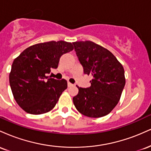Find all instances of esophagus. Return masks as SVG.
Returning <instances> with one entry per match:
<instances>
[{
    "mask_svg": "<svg viewBox=\"0 0 151 151\" xmlns=\"http://www.w3.org/2000/svg\"><path fill=\"white\" fill-rule=\"evenodd\" d=\"M67 85H68V87H70V86H73V84H71V83L70 82V81H68V82H67Z\"/></svg>",
    "mask_w": 151,
    "mask_h": 151,
    "instance_id": "obj_1",
    "label": "esophagus"
}]
</instances>
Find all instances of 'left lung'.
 Here are the masks:
<instances>
[{
	"mask_svg": "<svg viewBox=\"0 0 151 151\" xmlns=\"http://www.w3.org/2000/svg\"><path fill=\"white\" fill-rule=\"evenodd\" d=\"M73 45L84 73L92 77L89 87L77 86L79 92L73 97L74 104L86 116H104L120 100L126 84L124 67L110 51L91 41Z\"/></svg>",
	"mask_w": 151,
	"mask_h": 151,
	"instance_id": "1",
	"label": "left lung"
}]
</instances>
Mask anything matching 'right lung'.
Listing matches in <instances>:
<instances>
[{"label": "right lung", "instance_id": "1", "mask_svg": "<svg viewBox=\"0 0 151 151\" xmlns=\"http://www.w3.org/2000/svg\"><path fill=\"white\" fill-rule=\"evenodd\" d=\"M71 42L50 41L34 45L15 58L9 75L10 86L17 104L27 113L42 114L55 106L67 88L65 79L47 77L57 69L60 58L73 50Z\"/></svg>", "mask_w": 151, "mask_h": 151}]
</instances>
